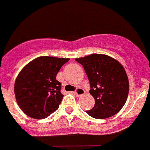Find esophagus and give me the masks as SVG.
<instances>
[{
	"label": "esophagus",
	"instance_id": "34e87169",
	"mask_svg": "<svg viewBox=\"0 0 150 150\" xmlns=\"http://www.w3.org/2000/svg\"><path fill=\"white\" fill-rule=\"evenodd\" d=\"M85 94V90L82 88H77L75 91V95L77 97L81 96V95H84Z\"/></svg>",
	"mask_w": 150,
	"mask_h": 150
}]
</instances>
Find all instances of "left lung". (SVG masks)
<instances>
[{"mask_svg": "<svg viewBox=\"0 0 150 150\" xmlns=\"http://www.w3.org/2000/svg\"><path fill=\"white\" fill-rule=\"evenodd\" d=\"M76 61L87 74L89 92L95 100L93 108L87 113L95 119H106L120 112L129 91L128 76L121 64L102 54H92Z\"/></svg>", "mask_w": 150, "mask_h": 150, "instance_id": "obj_1", "label": "left lung"}]
</instances>
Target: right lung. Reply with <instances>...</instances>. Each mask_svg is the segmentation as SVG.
Wrapping results in <instances>:
<instances>
[{
  "label": "right lung",
  "mask_w": 150,
  "mask_h": 150,
  "mask_svg": "<svg viewBox=\"0 0 150 150\" xmlns=\"http://www.w3.org/2000/svg\"><path fill=\"white\" fill-rule=\"evenodd\" d=\"M68 61L55 57H38L18 74L14 86L16 99L27 116L43 120L59 109L64 95L56 75Z\"/></svg>",
  "instance_id": "obj_1"
}]
</instances>
